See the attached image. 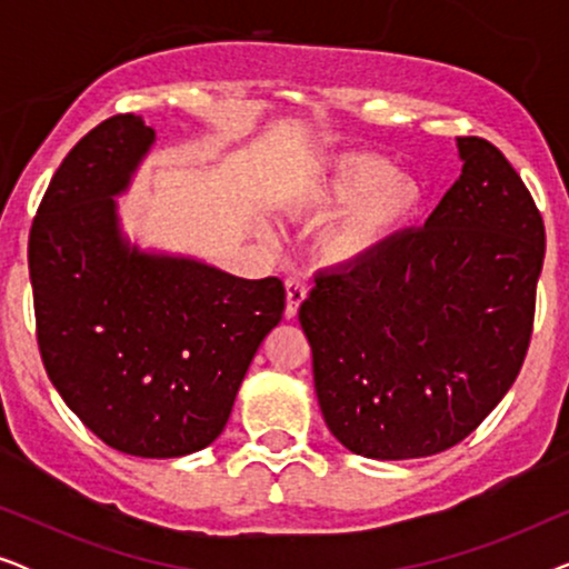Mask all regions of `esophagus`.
I'll use <instances>...</instances> for the list:
<instances>
[{"label":"esophagus","mask_w":569,"mask_h":569,"mask_svg":"<svg viewBox=\"0 0 569 569\" xmlns=\"http://www.w3.org/2000/svg\"><path fill=\"white\" fill-rule=\"evenodd\" d=\"M287 302H284V318H295L302 306V300L308 298V284L302 279H287Z\"/></svg>","instance_id":"1"}]
</instances>
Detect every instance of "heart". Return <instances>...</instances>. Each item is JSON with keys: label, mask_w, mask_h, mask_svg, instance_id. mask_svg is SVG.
Wrapping results in <instances>:
<instances>
[{"label": "heart", "mask_w": 569, "mask_h": 569, "mask_svg": "<svg viewBox=\"0 0 569 569\" xmlns=\"http://www.w3.org/2000/svg\"><path fill=\"white\" fill-rule=\"evenodd\" d=\"M292 204L306 214L339 208L318 248L331 267H357L383 253L422 217L427 186L407 170H393L383 154L339 152L300 178Z\"/></svg>", "instance_id": "b5f03b06"}]
</instances>
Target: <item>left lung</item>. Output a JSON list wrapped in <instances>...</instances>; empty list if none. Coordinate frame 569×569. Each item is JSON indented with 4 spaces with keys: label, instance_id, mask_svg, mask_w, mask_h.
Listing matches in <instances>:
<instances>
[{
    "label": "left lung",
    "instance_id": "obj_1",
    "mask_svg": "<svg viewBox=\"0 0 569 569\" xmlns=\"http://www.w3.org/2000/svg\"><path fill=\"white\" fill-rule=\"evenodd\" d=\"M463 168L425 228L321 271L300 306L333 438L403 461L453 448L516 383L531 341L543 220L505 154L458 137Z\"/></svg>",
    "mask_w": 569,
    "mask_h": 569
}]
</instances>
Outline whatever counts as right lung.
Here are the masks:
<instances>
[{
  "mask_svg": "<svg viewBox=\"0 0 569 569\" xmlns=\"http://www.w3.org/2000/svg\"><path fill=\"white\" fill-rule=\"evenodd\" d=\"M154 139L123 113L72 147L30 228L28 269L38 347L67 407L121 453L181 458L220 438L282 321L284 284L129 240L116 197Z\"/></svg>",
  "mask_w": 569,
  "mask_h": 569,
  "instance_id": "right-lung-1",
  "label": "right lung"
}]
</instances>
